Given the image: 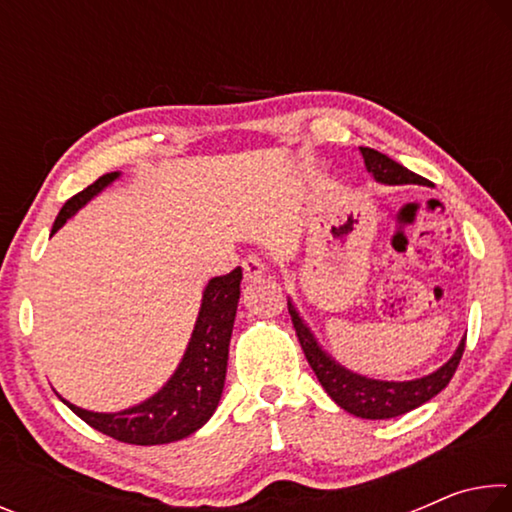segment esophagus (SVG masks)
<instances>
[{"label": "esophagus", "mask_w": 512, "mask_h": 512, "mask_svg": "<svg viewBox=\"0 0 512 512\" xmlns=\"http://www.w3.org/2000/svg\"><path fill=\"white\" fill-rule=\"evenodd\" d=\"M244 277L248 282H257L259 277H262L264 273H266V264H264V259L262 257H257V255H248L246 259H244Z\"/></svg>", "instance_id": "esophagus-1"}]
</instances>
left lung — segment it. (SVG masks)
<instances>
[{"instance_id": "obj_1", "label": "left lung", "mask_w": 512, "mask_h": 512, "mask_svg": "<svg viewBox=\"0 0 512 512\" xmlns=\"http://www.w3.org/2000/svg\"><path fill=\"white\" fill-rule=\"evenodd\" d=\"M359 151L363 155V162H366L368 173L381 185H429V180H424L418 173L402 167L400 162H395L384 153L368 149V146H361ZM287 305L293 327H296L298 341L302 345V352H305L311 370L316 372L320 386L325 388V393L332 397L341 409L363 420L397 418V415L409 413L413 409H418L424 402H429L431 397H436L443 391L449 384V379L454 377L458 361H461L465 350L463 339L443 366L424 377L404 381L372 379L341 366L332 354L323 350V345L318 343L314 332H311V327L305 323V318L300 316V311L293 305L291 298Z\"/></svg>"}]
</instances>
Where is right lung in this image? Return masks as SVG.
Returning a JSON list of instances; mask_svg holds the SVG:
<instances>
[{
  "instance_id": "obj_1",
  "label": "right lung",
  "mask_w": 512,
  "mask_h": 512,
  "mask_svg": "<svg viewBox=\"0 0 512 512\" xmlns=\"http://www.w3.org/2000/svg\"><path fill=\"white\" fill-rule=\"evenodd\" d=\"M121 176V171H112L101 176L97 183L69 198L58 212L51 235L58 232L72 216L88 205L94 196L110 187ZM241 266L228 275L212 277L205 284L201 309L192 329L183 359L173 375L164 381L158 393L146 397L144 402L128 406L124 411L99 413L81 409L58 395L81 420H85L106 436L128 445H167L192 436L212 418L219 406L225 370H228L230 336L235 327Z\"/></svg>"
}]
</instances>
